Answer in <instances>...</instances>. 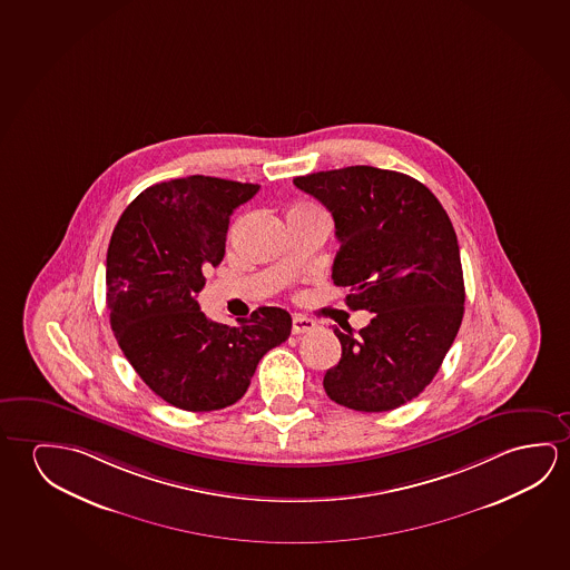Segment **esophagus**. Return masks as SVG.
Wrapping results in <instances>:
<instances>
[{
	"mask_svg": "<svg viewBox=\"0 0 570 570\" xmlns=\"http://www.w3.org/2000/svg\"><path fill=\"white\" fill-rule=\"evenodd\" d=\"M316 327V322L309 317L294 316L292 317V333L299 335V333L312 332Z\"/></svg>",
	"mask_w": 570,
	"mask_h": 570,
	"instance_id": "34e87169",
	"label": "esophagus"
}]
</instances>
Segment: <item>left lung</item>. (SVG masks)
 I'll use <instances>...</instances> for the list:
<instances>
[{"mask_svg": "<svg viewBox=\"0 0 570 570\" xmlns=\"http://www.w3.org/2000/svg\"><path fill=\"white\" fill-rule=\"evenodd\" d=\"M294 185L332 213L333 284L350 286L351 309L375 314L357 333L333 330L342 360L325 373V393L353 411L399 409L439 373L464 317L450 217L426 185L379 167L317 171Z\"/></svg>", "mask_w": 570, "mask_h": 570, "instance_id": "8db88e82", "label": "left lung"}]
</instances>
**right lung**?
<instances>
[{
	"label": "right lung",
	"instance_id": "obj_1",
	"mask_svg": "<svg viewBox=\"0 0 570 570\" xmlns=\"http://www.w3.org/2000/svg\"><path fill=\"white\" fill-rule=\"evenodd\" d=\"M261 185L189 176L151 185L126 207L106 254V306L126 360L181 411L237 403L264 353L288 340L292 317L263 306L237 325L203 314L205 272L225 256L228 220Z\"/></svg>",
	"mask_w": 570,
	"mask_h": 570
}]
</instances>
